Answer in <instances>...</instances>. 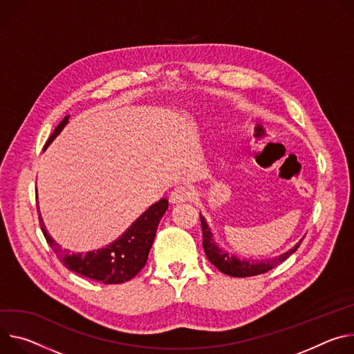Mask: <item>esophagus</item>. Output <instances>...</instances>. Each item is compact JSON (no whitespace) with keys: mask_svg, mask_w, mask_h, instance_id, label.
Listing matches in <instances>:
<instances>
[{"mask_svg":"<svg viewBox=\"0 0 354 354\" xmlns=\"http://www.w3.org/2000/svg\"><path fill=\"white\" fill-rule=\"evenodd\" d=\"M192 195H194V191L189 187H184V185L176 187L170 195V203L171 204H183V203L191 200Z\"/></svg>","mask_w":354,"mask_h":354,"instance_id":"34e87169","label":"esophagus"}]
</instances>
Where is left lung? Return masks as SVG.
Here are the masks:
<instances>
[{"label": "left lung", "instance_id": "obj_1", "mask_svg": "<svg viewBox=\"0 0 354 354\" xmlns=\"http://www.w3.org/2000/svg\"><path fill=\"white\" fill-rule=\"evenodd\" d=\"M201 218V225H203V246L205 250V254L208 257V260L223 274H227V276L232 277H252V276H257V274H263L267 272L268 270L277 267L280 263H283L284 260H287L294 252H297V249L299 248L302 239L290 250H287L286 253L276 256L272 259H266V260H260V261H254V260H248V259H239L238 256L230 254L226 250H222L216 241L214 239V233L208 225V222L205 221V218L200 214Z\"/></svg>", "mask_w": 354, "mask_h": 354}]
</instances>
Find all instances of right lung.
<instances>
[{
  "instance_id": "obj_1",
  "label": "right lung",
  "mask_w": 354,
  "mask_h": 354,
  "mask_svg": "<svg viewBox=\"0 0 354 354\" xmlns=\"http://www.w3.org/2000/svg\"><path fill=\"white\" fill-rule=\"evenodd\" d=\"M70 115L57 125L55 132L48 139L45 149L56 139V136L67 125ZM39 223L45 234V239L53 249L59 260L71 271L80 274L86 279L101 281L104 284H121L131 279L143 268L147 261L150 248L153 245L157 226L169 208V201L162 198L159 203L149 207L118 239L105 248L87 252L71 253L50 236L45 222L39 211Z\"/></svg>"
}]
</instances>
